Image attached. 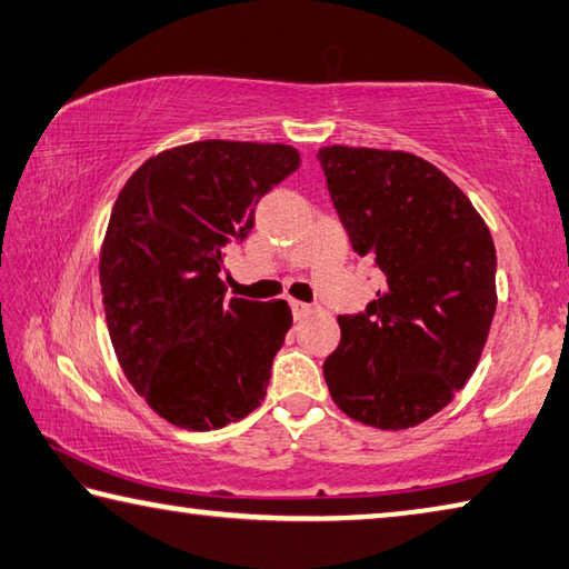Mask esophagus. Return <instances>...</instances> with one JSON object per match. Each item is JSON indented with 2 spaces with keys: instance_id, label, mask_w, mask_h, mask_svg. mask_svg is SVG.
I'll use <instances>...</instances> for the list:
<instances>
[{
  "instance_id": "1",
  "label": "esophagus",
  "mask_w": 569,
  "mask_h": 569,
  "mask_svg": "<svg viewBox=\"0 0 569 569\" xmlns=\"http://www.w3.org/2000/svg\"><path fill=\"white\" fill-rule=\"evenodd\" d=\"M291 308H293V318L296 320H301V318H306V316H311L316 308L313 306H308V303H301V301H291Z\"/></svg>"
}]
</instances>
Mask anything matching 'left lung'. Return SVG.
I'll return each instance as SVG.
<instances>
[{
  "label": "left lung",
  "mask_w": 569,
  "mask_h": 569,
  "mask_svg": "<svg viewBox=\"0 0 569 569\" xmlns=\"http://www.w3.org/2000/svg\"><path fill=\"white\" fill-rule=\"evenodd\" d=\"M340 223L386 276L366 311L338 316L323 378L348 418L406 430L440 412L478 368L498 306L488 226L446 173L406 151H318Z\"/></svg>",
  "instance_id": "left-lung-1"
}]
</instances>
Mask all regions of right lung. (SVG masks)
Wrapping results in <instances>:
<instances>
[{"label": "right lung", "instance_id": "1", "mask_svg": "<svg viewBox=\"0 0 569 569\" xmlns=\"http://www.w3.org/2000/svg\"><path fill=\"white\" fill-rule=\"evenodd\" d=\"M298 167L286 143L193 141L143 161L113 203L99 263L109 336L171 426L216 430L261 406L291 308L226 301L219 273L258 201Z\"/></svg>", "mask_w": 569, "mask_h": 569}]
</instances>
